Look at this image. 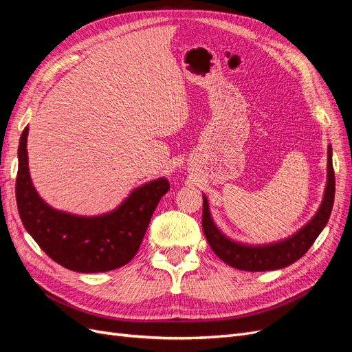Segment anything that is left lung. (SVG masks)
<instances>
[{
    "label": "left lung",
    "instance_id": "8db88e82",
    "mask_svg": "<svg viewBox=\"0 0 352 352\" xmlns=\"http://www.w3.org/2000/svg\"><path fill=\"white\" fill-rule=\"evenodd\" d=\"M335 199V173L332 146H327V177L323 199L316 214L291 236L270 243H245L229 238L216 225L211 216L208 198L202 194V230L217 257L232 267L245 272H267L283 269L300 260L310 250L317 236L327 225Z\"/></svg>",
    "mask_w": 352,
    "mask_h": 352
}]
</instances>
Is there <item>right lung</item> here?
<instances>
[{"instance_id":"obj_1","label":"right lung","mask_w":352,"mask_h":352,"mask_svg":"<svg viewBox=\"0 0 352 352\" xmlns=\"http://www.w3.org/2000/svg\"><path fill=\"white\" fill-rule=\"evenodd\" d=\"M29 126L20 136L16 199L20 219L41 250L63 267L78 273L119 269L140 250L153 212L170 189L157 177L131 190L114 210L97 216H79L51 207L32 184L28 158Z\"/></svg>"}]
</instances>
